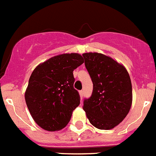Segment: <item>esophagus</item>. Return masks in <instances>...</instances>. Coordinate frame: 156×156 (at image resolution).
<instances>
[{
	"mask_svg": "<svg viewBox=\"0 0 156 156\" xmlns=\"http://www.w3.org/2000/svg\"><path fill=\"white\" fill-rule=\"evenodd\" d=\"M80 95L81 98H82L83 96V90H80Z\"/></svg>",
	"mask_w": 156,
	"mask_h": 156,
	"instance_id": "1",
	"label": "esophagus"
}]
</instances>
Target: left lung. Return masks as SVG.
<instances>
[{
  "instance_id": "8db88e82",
  "label": "left lung",
  "mask_w": 156,
  "mask_h": 156,
  "mask_svg": "<svg viewBox=\"0 0 156 156\" xmlns=\"http://www.w3.org/2000/svg\"><path fill=\"white\" fill-rule=\"evenodd\" d=\"M93 82V92L84 99L83 108L98 129H110L119 125L132 105V84L126 68L112 58L97 52L83 54Z\"/></svg>"
}]
</instances>
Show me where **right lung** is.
I'll return each instance as SVG.
<instances>
[{
	"label": "right lung",
	"mask_w": 156,
	"mask_h": 156,
	"mask_svg": "<svg viewBox=\"0 0 156 156\" xmlns=\"http://www.w3.org/2000/svg\"><path fill=\"white\" fill-rule=\"evenodd\" d=\"M84 62L77 53L62 54L41 63L33 71L25 100L34 120L48 131L64 128L80 103L73 87L74 69Z\"/></svg>",
	"instance_id": "right-lung-1"
}]
</instances>
